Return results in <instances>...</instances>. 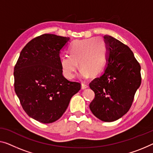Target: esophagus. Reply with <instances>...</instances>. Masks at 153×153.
<instances>
[{
	"label": "esophagus",
	"mask_w": 153,
	"mask_h": 153,
	"mask_svg": "<svg viewBox=\"0 0 153 153\" xmlns=\"http://www.w3.org/2000/svg\"><path fill=\"white\" fill-rule=\"evenodd\" d=\"M88 84H86V83H82V84H81V88H82V89H86V88H88Z\"/></svg>",
	"instance_id": "1"
}]
</instances>
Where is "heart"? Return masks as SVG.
<instances>
[{"label":"heart","mask_w":153,"mask_h":153,"mask_svg":"<svg viewBox=\"0 0 153 153\" xmlns=\"http://www.w3.org/2000/svg\"><path fill=\"white\" fill-rule=\"evenodd\" d=\"M69 56L60 58L63 75L67 79H73L79 67L80 76L86 78L96 76L103 69L106 61V47L101 38H91L74 41L69 48Z\"/></svg>","instance_id":"b5f03b06"}]
</instances>
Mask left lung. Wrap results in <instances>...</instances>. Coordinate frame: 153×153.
Wrapping results in <instances>:
<instances>
[{"label": "left lung", "instance_id": "1", "mask_svg": "<svg viewBox=\"0 0 153 153\" xmlns=\"http://www.w3.org/2000/svg\"><path fill=\"white\" fill-rule=\"evenodd\" d=\"M104 38L106 65L103 74L89 84L95 95L89 108L99 120L111 122L131 108L142 81L141 67L127 45L111 36Z\"/></svg>", "mask_w": 153, "mask_h": 153}]
</instances>
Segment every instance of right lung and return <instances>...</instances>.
Returning a JSON list of instances; mask_svg holds the SVG:
<instances>
[{"instance_id":"1","label":"right lung","mask_w":153,"mask_h":153,"mask_svg":"<svg viewBox=\"0 0 153 153\" xmlns=\"http://www.w3.org/2000/svg\"><path fill=\"white\" fill-rule=\"evenodd\" d=\"M70 38L43 34L20 52L14 67L15 92L24 111L38 122L49 124L62 117L80 84L62 75L60 51Z\"/></svg>"}]
</instances>
